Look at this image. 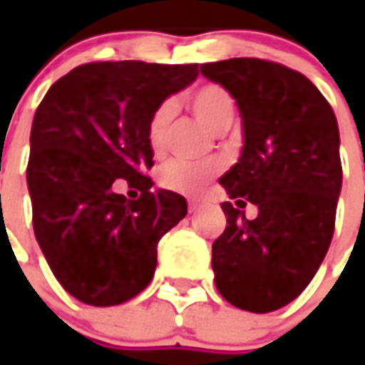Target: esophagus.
Wrapping results in <instances>:
<instances>
[{"label": "esophagus", "mask_w": 365, "mask_h": 365, "mask_svg": "<svg viewBox=\"0 0 365 365\" xmlns=\"http://www.w3.org/2000/svg\"><path fill=\"white\" fill-rule=\"evenodd\" d=\"M199 207H201V201H199V199H189V213H195Z\"/></svg>", "instance_id": "34e87169"}]
</instances>
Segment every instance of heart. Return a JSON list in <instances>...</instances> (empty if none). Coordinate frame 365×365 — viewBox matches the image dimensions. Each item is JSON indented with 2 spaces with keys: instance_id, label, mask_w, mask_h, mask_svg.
Segmentation results:
<instances>
[{
  "instance_id": "heart-1",
  "label": "heart",
  "mask_w": 365,
  "mask_h": 365,
  "mask_svg": "<svg viewBox=\"0 0 365 365\" xmlns=\"http://www.w3.org/2000/svg\"><path fill=\"white\" fill-rule=\"evenodd\" d=\"M189 107L192 113L203 121L205 125L213 132H221L223 128L232 125L235 115V103L227 89L221 85L207 83L189 93ZM175 106L170 101L162 103L154 109L150 115L146 128V138L150 148L154 152H160L166 144L168 123L173 120ZM221 164L217 160L207 162H189L173 160L168 162L160 173V182L164 189L176 190V192H197L207 180L217 175Z\"/></svg>"
}]
</instances>
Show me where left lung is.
<instances>
[{"instance_id": "1", "label": "left lung", "mask_w": 365, "mask_h": 365, "mask_svg": "<svg viewBox=\"0 0 365 365\" xmlns=\"http://www.w3.org/2000/svg\"><path fill=\"white\" fill-rule=\"evenodd\" d=\"M201 73L230 91L242 115L240 160L219 182L230 199L258 207L250 221L221 203L227 225L213 242L215 287L237 309L270 313L301 294L329 250L344 176L337 120L315 85L282 64L230 58Z\"/></svg>"}]
</instances>
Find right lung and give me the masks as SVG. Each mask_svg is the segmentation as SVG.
Masks as SVG:
<instances>
[{"instance_id": "obj_1", "label": "right lung", "mask_w": 365, "mask_h": 365, "mask_svg": "<svg viewBox=\"0 0 365 365\" xmlns=\"http://www.w3.org/2000/svg\"><path fill=\"white\" fill-rule=\"evenodd\" d=\"M197 77V64H83L36 109L26 170L36 242L81 302L111 307L140 294L156 270L160 237L187 215L182 195L150 190L146 128L154 109ZM120 178L140 200L115 192Z\"/></svg>"}]
</instances>
